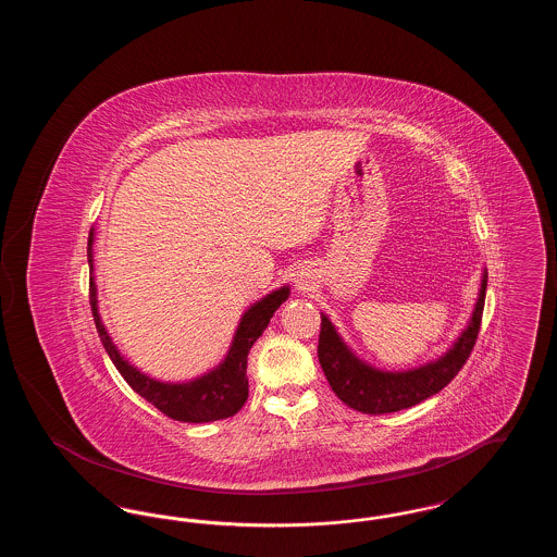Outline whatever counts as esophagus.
Here are the masks:
<instances>
[{"instance_id":"1","label":"esophagus","mask_w":557,"mask_h":557,"mask_svg":"<svg viewBox=\"0 0 557 557\" xmlns=\"http://www.w3.org/2000/svg\"><path fill=\"white\" fill-rule=\"evenodd\" d=\"M294 284H296L300 290H307V286H309V277H307L305 273H296V277H294Z\"/></svg>"}]
</instances>
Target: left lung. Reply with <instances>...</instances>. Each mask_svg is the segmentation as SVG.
<instances>
[{
	"instance_id": "8db88e82",
	"label": "left lung",
	"mask_w": 557,
	"mask_h": 557,
	"mask_svg": "<svg viewBox=\"0 0 557 557\" xmlns=\"http://www.w3.org/2000/svg\"><path fill=\"white\" fill-rule=\"evenodd\" d=\"M484 294L486 269H482L480 275L474 311L449 348L432 361L400 371L380 370L361 359L346 345L332 319L321 313L318 357L332 391L350 409L371 416L395 413L441 393L457 375V371L463 368L474 348L484 309Z\"/></svg>"
}]
</instances>
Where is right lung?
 <instances>
[{
  "label": "right lung",
  "mask_w": 557,
  "mask_h": 557,
  "mask_svg": "<svg viewBox=\"0 0 557 557\" xmlns=\"http://www.w3.org/2000/svg\"><path fill=\"white\" fill-rule=\"evenodd\" d=\"M94 239H96V230L89 232V239H87L89 305H91V313H94L100 341L107 348L110 361L116 366V370L121 371L125 382L139 397L146 398L164 416L177 422L205 424L214 420H225L238 413L248 398V377H246L248 352L259 341V336L265 332L269 321L280 309V305L288 300L290 286L284 284L282 288L269 292L242 313L232 345L219 366L187 382H162L132 366L129 359L121 355L112 336L108 334L107 325L100 318V307H98V286L94 275Z\"/></svg>",
  "instance_id": "add662e5"
}]
</instances>
